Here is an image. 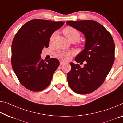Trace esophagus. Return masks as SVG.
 <instances>
[{"mask_svg": "<svg viewBox=\"0 0 123 123\" xmlns=\"http://www.w3.org/2000/svg\"><path fill=\"white\" fill-rule=\"evenodd\" d=\"M65 62H63V61H61L60 62V66H61V65H63V64H65Z\"/></svg>", "mask_w": 123, "mask_h": 123, "instance_id": "34e87169", "label": "esophagus"}]
</instances>
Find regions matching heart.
<instances>
[{"mask_svg": "<svg viewBox=\"0 0 123 123\" xmlns=\"http://www.w3.org/2000/svg\"><path fill=\"white\" fill-rule=\"evenodd\" d=\"M63 33L65 36L67 37V38L69 41L75 40V42L78 40L80 37V33L77 30L73 28L72 27L68 26L63 29ZM55 36V33L52 34L50 38V43H51L53 40ZM74 54V52L72 51H58L56 52L55 55L57 57L60 59L68 61L71 58V56Z\"/></svg>", "mask_w": 123, "mask_h": 123, "instance_id": "heart-1", "label": "heart"}]
</instances>
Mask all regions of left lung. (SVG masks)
Here are the masks:
<instances>
[{
  "label": "left lung",
  "mask_w": 123,
  "mask_h": 123,
  "mask_svg": "<svg viewBox=\"0 0 123 123\" xmlns=\"http://www.w3.org/2000/svg\"><path fill=\"white\" fill-rule=\"evenodd\" d=\"M66 24L82 33L85 38L84 49L75 58L78 63L85 61V64L81 67L79 64L70 63L71 69L67 75L68 83L75 93L87 94L101 86L113 65V39L96 21H69Z\"/></svg>",
  "instance_id": "1"
}]
</instances>
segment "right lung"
Segmentation results:
<instances>
[{"label": "right lung", "mask_w": 123, "mask_h": 123, "mask_svg": "<svg viewBox=\"0 0 123 123\" xmlns=\"http://www.w3.org/2000/svg\"><path fill=\"white\" fill-rule=\"evenodd\" d=\"M62 21L32 19L21 27L11 45V64L23 86L33 91L46 89L60 65L55 58L41 59L43 49L48 48L50 38L63 26Z\"/></svg>", "instance_id": "1"}]
</instances>
